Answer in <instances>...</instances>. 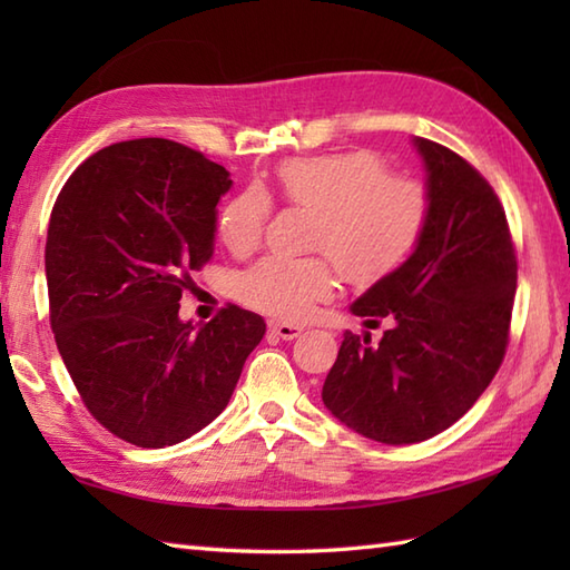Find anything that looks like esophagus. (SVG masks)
<instances>
[{"mask_svg": "<svg viewBox=\"0 0 570 570\" xmlns=\"http://www.w3.org/2000/svg\"><path fill=\"white\" fill-rule=\"evenodd\" d=\"M269 331L276 337H282V341H294V337H298L304 328H301V325H296V323H269Z\"/></svg>", "mask_w": 570, "mask_h": 570, "instance_id": "34e87169", "label": "esophagus"}]
</instances>
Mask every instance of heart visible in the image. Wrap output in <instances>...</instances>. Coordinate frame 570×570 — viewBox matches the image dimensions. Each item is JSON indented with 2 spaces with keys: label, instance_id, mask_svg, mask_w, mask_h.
<instances>
[{
  "label": "heart",
  "instance_id": "obj_1",
  "mask_svg": "<svg viewBox=\"0 0 570 570\" xmlns=\"http://www.w3.org/2000/svg\"><path fill=\"white\" fill-rule=\"evenodd\" d=\"M286 203L313 213L308 247L325 252L347 282L370 286L402 266L429 225V193L404 176H390L370 151H341L292 159L276 168ZM272 200L259 188L229 198L217 213V237L235 254L259 247ZM333 294L325 259L266 257L239 278L247 306L276 318H304Z\"/></svg>",
  "mask_w": 570,
  "mask_h": 570
}]
</instances>
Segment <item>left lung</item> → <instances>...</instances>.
<instances>
[{
  "label": "left lung",
  "mask_w": 570,
  "mask_h": 570,
  "mask_svg": "<svg viewBox=\"0 0 570 570\" xmlns=\"http://www.w3.org/2000/svg\"><path fill=\"white\" fill-rule=\"evenodd\" d=\"M411 144L426 171V233L350 304L365 325L390 328L377 345L345 331L321 394L337 421L386 445L433 439L478 402L502 365L517 292L512 237L488 180L441 144Z\"/></svg>",
  "instance_id": "left-lung-1"
}]
</instances>
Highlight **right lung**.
<instances>
[{
  "label": "right lung",
  "instance_id": "obj_1",
  "mask_svg": "<svg viewBox=\"0 0 570 570\" xmlns=\"http://www.w3.org/2000/svg\"><path fill=\"white\" fill-rule=\"evenodd\" d=\"M229 171L184 144L131 139L92 154L53 205L46 282L58 353L85 406L139 448L190 439L223 414L266 323L227 306L178 316L215 249Z\"/></svg>",
  "mask_w": 570,
  "mask_h": 570
}]
</instances>
